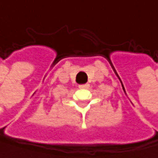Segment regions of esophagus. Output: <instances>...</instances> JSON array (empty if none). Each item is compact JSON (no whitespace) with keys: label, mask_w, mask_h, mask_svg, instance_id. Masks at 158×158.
<instances>
[{"label":"esophagus","mask_w":158,"mask_h":158,"mask_svg":"<svg viewBox=\"0 0 158 158\" xmlns=\"http://www.w3.org/2000/svg\"><path fill=\"white\" fill-rule=\"evenodd\" d=\"M81 89H89V84H85V85H80Z\"/></svg>","instance_id":"obj_1"}]
</instances>
